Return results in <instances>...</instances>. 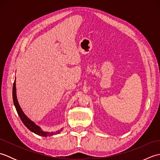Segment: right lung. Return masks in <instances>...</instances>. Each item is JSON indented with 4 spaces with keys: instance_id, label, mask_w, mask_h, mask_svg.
<instances>
[{
    "instance_id": "add662e5",
    "label": "right lung",
    "mask_w": 160,
    "mask_h": 160,
    "mask_svg": "<svg viewBox=\"0 0 160 160\" xmlns=\"http://www.w3.org/2000/svg\"><path fill=\"white\" fill-rule=\"evenodd\" d=\"M13 104H14V106L16 107V109L17 113H18L20 118L21 119L22 122H23V124L25 125V127L28 128L29 131H31L32 132H34V133L40 135V136H43V137H48V136H52V135H56L58 133H60L61 131H56V132H46L42 131L41 128L38 127V125H36L34 122L30 120L28 117L24 113V112L22 111V108H20L19 103L18 102V100H17V96H16V79L14 80V82H13ZM61 130H62V128H61Z\"/></svg>"
}]
</instances>
